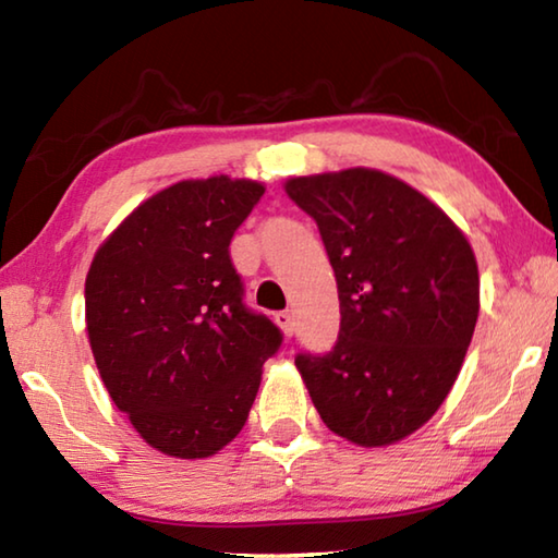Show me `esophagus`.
<instances>
[{
    "label": "esophagus",
    "mask_w": 558,
    "mask_h": 558,
    "mask_svg": "<svg viewBox=\"0 0 558 558\" xmlns=\"http://www.w3.org/2000/svg\"><path fill=\"white\" fill-rule=\"evenodd\" d=\"M276 323L280 325L282 335H286V337H292V332H295V317H292L288 310H282V313L276 315Z\"/></svg>",
    "instance_id": "1"
}]
</instances>
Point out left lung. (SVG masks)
Returning <instances> with one entry per match:
<instances>
[{"mask_svg":"<svg viewBox=\"0 0 558 558\" xmlns=\"http://www.w3.org/2000/svg\"><path fill=\"white\" fill-rule=\"evenodd\" d=\"M286 192L317 221L339 292L335 347L295 356L319 418L364 448L411 436L475 332V253L436 204L376 169L295 177Z\"/></svg>","mask_w":558,"mask_h":558,"instance_id":"1","label":"left lung"}]
</instances>
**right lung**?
<instances>
[{
    "instance_id": "add662e5",
    "label": "right lung",
    "mask_w": 558,
    "mask_h": 558,
    "mask_svg": "<svg viewBox=\"0 0 558 558\" xmlns=\"http://www.w3.org/2000/svg\"><path fill=\"white\" fill-rule=\"evenodd\" d=\"M263 192L223 174L162 189L90 263L86 327L100 379L165 456L209 458L239 436L260 366L282 344L243 302L229 251Z\"/></svg>"
}]
</instances>
